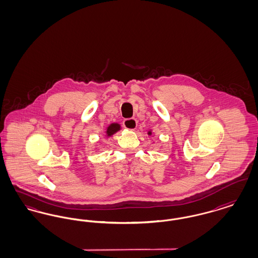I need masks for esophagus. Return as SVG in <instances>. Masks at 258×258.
<instances>
[{"label": "esophagus", "mask_w": 258, "mask_h": 258, "mask_svg": "<svg viewBox=\"0 0 258 258\" xmlns=\"http://www.w3.org/2000/svg\"><path fill=\"white\" fill-rule=\"evenodd\" d=\"M123 126H124L125 128H127V130L134 131V130L136 128V126H137V122H136V120L134 119V118L125 119V120L123 121Z\"/></svg>", "instance_id": "34e87169"}]
</instances>
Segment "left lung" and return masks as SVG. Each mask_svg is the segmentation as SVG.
I'll list each match as a JSON object with an SVG mask.
<instances>
[{"mask_svg": "<svg viewBox=\"0 0 258 258\" xmlns=\"http://www.w3.org/2000/svg\"><path fill=\"white\" fill-rule=\"evenodd\" d=\"M152 135V132L150 131V132H148V135Z\"/></svg>", "mask_w": 258, "mask_h": 258, "instance_id": "left-lung-1", "label": "left lung"}]
</instances>
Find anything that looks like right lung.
I'll return each mask as SVG.
<instances>
[{
  "instance_id": "1",
  "label": "right lung",
  "mask_w": 258,
  "mask_h": 258,
  "mask_svg": "<svg viewBox=\"0 0 258 258\" xmlns=\"http://www.w3.org/2000/svg\"><path fill=\"white\" fill-rule=\"evenodd\" d=\"M120 130H121V125H120L119 123H110V124L107 126V128H106V132H105V133H106L107 137H110V136H112L114 134H116L117 132H119Z\"/></svg>"
}]
</instances>
